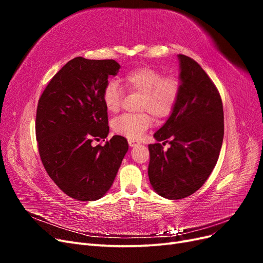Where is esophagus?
Wrapping results in <instances>:
<instances>
[{
	"label": "esophagus",
	"instance_id": "1",
	"mask_svg": "<svg viewBox=\"0 0 263 263\" xmlns=\"http://www.w3.org/2000/svg\"><path fill=\"white\" fill-rule=\"evenodd\" d=\"M128 144H129L130 147H135V146L139 145V142L137 140H135V139H128Z\"/></svg>",
	"mask_w": 263,
	"mask_h": 263
}]
</instances>
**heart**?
<instances>
[{"label": "heart", "instance_id": "obj_1", "mask_svg": "<svg viewBox=\"0 0 263 263\" xmlns=\"http://www.w3.org/2000/svg\"><path fill=\"white\" fill-rule=\"evenodd\" d=\"M127 89L141 93L139 114H123L112 122L113 130L129 139L141 137L153 124V116L164 118L176 106L181 91V82L177 77H163L161 71L145 66L132 69L124 74ZM102 100L109 113H117L122 106L123 91L115 80L108 81L103 90Z\"/></svg>", "mask_w": 263, "mask_h": 263}]
</instances>
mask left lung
Wrapping results in <instances>:
<instances>
[{
	"instance_id": "1",
	"label": "left lung",
	"mask_w": 263,
	"mask_h": 263,
	"mask_svg": "<svg viewBox=\"0 0 263 263\" xmlns=\"http://www.w3.org/2000/svg\"><path fill=\"white\" fill-rule=\"evenodd\" d=\"M181 91L170 117L148 146V176L156 192L168 200L184 198L212 173L224 138V110L217 87L198 63L179 54ZM162 141V143L160 141ZM169 142L164 152L162 145Z\"/></svg>"
}]
</instances>
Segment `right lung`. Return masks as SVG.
I'll use <instances>...</instances> for the list:
<instances>
[{
    "instance_id": "1",
    "label": "right lung",
    "mask_w": 263,
    "mask_h": 263,
    "mask_svg": "<svg viewBox=\"0 0 263 263\" xmlns=\"http://www.w3.org/2000/svg\"><path fill=\"white\" fill-rule=\"evenodd\" d=\"M119 68L113 59L77 57L53 76L38 101L35 128L42 162L62 192L78 201L104 196L128 150L127 139L118 135L105 145H92L108 135L102 94Z\"/></svg>"
}]
</instances>
